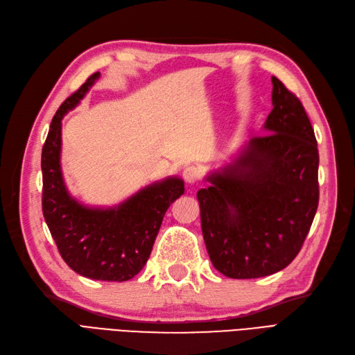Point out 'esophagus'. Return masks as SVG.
Returning a JSON list of instances; mask_svg holds the SVG:
<instances>
[{"label":"esophagus","instance_id":"1","mask_svg":"<svg viewBox=\"0 0 355 355\" xmlns=\"http://www.w3.org/2000/svg\"><path fill=\"white\" fill-rule=\"evenodd\" d=\"M184 179H185L187 184H189V185L196 184L197 179H198V168L194 167V166L187 167V168L184 170Z\"/></svg>","mask_w":355,"mask_h":355}]
</instances>
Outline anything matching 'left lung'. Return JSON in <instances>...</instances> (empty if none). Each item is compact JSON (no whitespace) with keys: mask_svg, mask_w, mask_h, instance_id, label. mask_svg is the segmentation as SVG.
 Returning a JSON list of instances; mask_svg holds the SVG:
<instances>
[{"mask_svg":"<svg viewBox=\"0 0 355 355\" xmlns=\"http://www.w3.org/2000/svg\"><path fill=\"white\" fill-rule=\"evenodd\" d=\"M272 111L263 135L197 192L204 243L230 278H259L292 262L318 206V149L302 103L272 77Z\"/></svg>","mask_w":355,"mask_h":355,"instance_id":"left-lung-1","label":"left lung"}]
</instances>
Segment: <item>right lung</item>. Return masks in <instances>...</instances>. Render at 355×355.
Instances as JSON below:
<instances>
[{
  "mask_svg": "<svg viewBox=\"0 0 355 355\" xmlns=\"http://www.w3.org/2000/svg\"><path fill=\"white\" fill-rule=\"evenodd\" d=\"M99 77V72L90 75L53 116L41 154L42 213L71 270L92 280L127 282L145 266L164 214L185 185L168 176L112 207L85 206L69 194L60 167L62 120Z\"/></svg>",
  "mask_w": 355,
  "mask_h": 355,
  "instance_id": "obj_1",
  "label": "right lung"
}]
</instances>
